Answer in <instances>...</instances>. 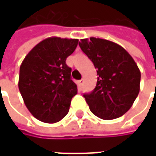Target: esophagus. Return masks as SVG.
Listing matches in <instances>:
<instances>
[{
    "mask_svg": "<svg viewBox=\"0 0 156 156\" xmlns=\"http://www.w3.org/2000/svg\"><path fill=\"white\" fill-rule=\"evenodd\" d=\"M78 85H79V86H83V79H81V80H79V81L78 82Z\"/></svg>",
    "mask_w": 156,
    "mask_h": 156,
    "instance_id": "1",
    "label": "esophagus"
}]
</instances>
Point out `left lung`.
<instances>
[{
  "instance_id": "8db88e82",
  "label": "left lung",
  "mask_w": 156,
  "mask_h": 156,
  "mask_svg": "<svg viewBox=\"0 0 156 156\" xmlns=\"http://www.w3.org/2000/svg\"><path fill=\"white\" fill-rule=\"evenodd\" d=\"M79 46L98 76L94 91L83 95L91 112L103 119L124 115L140 92V71L136 62L123 47L108 40L82 39Z\"/></svg>"
}]
</instances>
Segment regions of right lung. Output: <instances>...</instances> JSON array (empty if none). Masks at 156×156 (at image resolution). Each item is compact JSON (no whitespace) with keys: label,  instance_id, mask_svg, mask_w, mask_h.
I'll list each match as a JSON object with an SVG mask.
<instances>
[{"label":"right lung","instance_id":"add662e5","mask_svg":"<svg viewBox=\"0 0 156 156\" xmlns=\"http://www.w3.org/2000/svg\"><path fill=\"white\" fill-rule=\"evenodd\" d=\"M78 43V39L48 37L36 45L22 61L18 88L27 108L37 119L53 124L69 111L78 88L66 59Z\"/></svg>","mask_w":156,"mask_h":156}]
</instances>
